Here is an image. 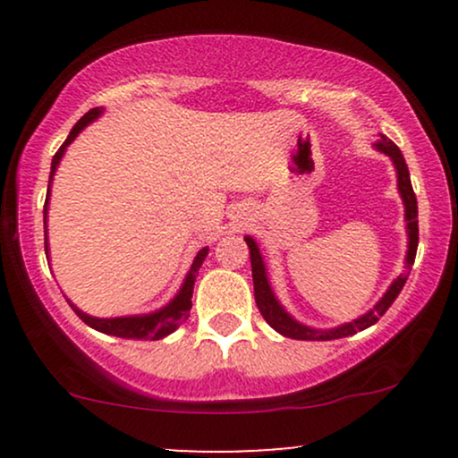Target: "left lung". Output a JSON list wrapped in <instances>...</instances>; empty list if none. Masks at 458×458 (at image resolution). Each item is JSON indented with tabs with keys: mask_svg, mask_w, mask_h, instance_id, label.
<instances>
[{
	"mask_svg": "<svg viewBox=\"0 0 458 458\" xmlns=\"http://www.w3.org/2000/svg\"><path fill=\"white\" fill-rule=\"evenodd\" d=\"M377 148L381 152H386L387 157L394 161L398 172V191H401L403 202H404V219H407V233H409V250H407V269L396 280L392 282L390 291L383 295V299L377 303L370 312L364 314L361 318L353 320V323H346L343 327H335L329 331H317L310 329L306 325H299L297 320H293L284 312V308L277 303V299L273 297V291L267 282V273H265V265H262V256L259 251V245L254 243V239L245 236V243L250 247V260H251V277H254V297H256V306H259L262 318L271 325L273 329L280 331L282 335L286 338H295V340H335V338H346V335H353L357 331L368 329L370 325H375L383 314L387 312V308L396 301V297L401 295L404 282H407L409 271H411V265L415 260V251H418V199H415L413 187H411V178H409V167L404 163V157L401 148L394 144L392 140H387L386 135L379 133V141H377Z\"/></svg>",
	"mask_w": 458,
	"mask_h": 458,
	"instance_id": "obj_1",
	"label": "left lung"
}]
</instances>
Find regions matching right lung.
<instances>
[{
	"mask_svg": "<svg viewBox=\"0 0 458 458\" xmlns=\"http://www.w3.org/2000/svg\"><path fill=\"white\" fill-rule=\"evenodd\" d=\"M98 114H101V109H98V107L90 109V112L83 115V118L79 120L75 127H72L71 133H68L66 141L60 146V150H57L54 155V161H51L49 182L55 174V167H57V163H60L62 155H64L66 146L71 144V141L79 135V131L86 127V124H90ZM47 202H49V193H47ZM47 202H45V219H47ZM45 251H47V241H45ZM47 254H49V251H47ZM207 254H208V247H202V250L198 251L196 260H193L191 271L187 273V280H185V284H182L181 293H178V295L174 297V301L167 303L165 308L159 310V312H155V314H146V317H123V318H94V317H88V314H83L81 310H77L75 306H71V308L75 310V314L83 320V323L90 325L92 329L103 331V334L118 335V338H131V340H159V338H165V335L172 334V331H174L178 325L185 323L187 317H189V310H191L193 282H196L198 271H199V267H202L204 259H207Z\"/></svg>",
	"mask_w": 458,
	"mask_h": 458,
	"instance_id": "right-lung-1",
	"label": "right lung"
}]
</instances>
